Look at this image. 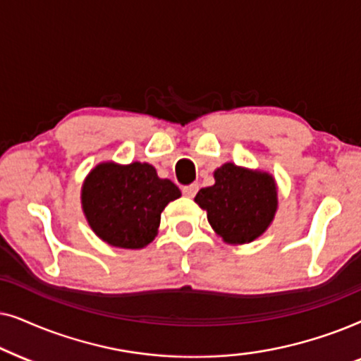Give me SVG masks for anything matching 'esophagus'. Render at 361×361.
Returning <instances> with one entry per match:
<instances>
[{
    "label": "esophagus",
    "mask_w": 361,
    "mask_h": 361,
    "mask_svg": "<svg viewBox=\"0 0 361 361\" xmlns=\"http://www.w3.org/2000/svg\"><path fill=\"white\" fill-rule=\"evenodd\" d=\"M198 188H200V186L196 185V183H193V185L183 186V190H181V191H183V195L188 196V198H193V196L198 193Z\"/></svg>",
    "instance_id": "esophagus-1"
}]
</instances>
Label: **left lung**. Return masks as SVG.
I'll return each mask as SVG.
<instances>
[{"label":"left lung","instance_id":"8db88e82","mask_svg":"<svg viewBox=\"0 0 361 361\" xmlns=\"http://www.w3.org/2000/svg\"><path fill=\"white\" fill-rule=\"evenodd\" d=\"M216 183L201 188L195 201L208 213L213 229L226 243L244 244L261 236L277 208L272 176L226 163L214 171Z\"/></svg>","mask_w":361,"mask_h":361}]
</instances>
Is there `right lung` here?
Returning a JSON list of instances; mask_svg holds the SVG:
<instances>
[{
	"label": "right lung",
	"mask_w": 361,
	"mask_h": 361,
	"mask_svg": "<svg viewBox=\"0 0 361 361\" xmlns=\"http://www.w3.org/2000/svg\"><path fill=\"white\" fill-rule=\"evenodd\" d=\"M181 193L157 176L148 163L95 166L82 188L84 213L94 233L110 246L138 249L155 238L161 211Z\"/></svg>",
	"instance_id": "add662e5"
}]
</instances>
